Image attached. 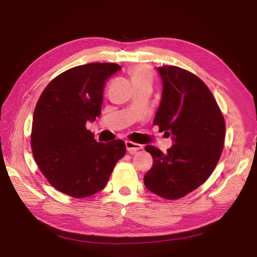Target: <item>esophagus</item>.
I'll return each mask as SVG.
<instances>
[{"instance_id": "obj_1", "label": "esophagus", "mask_w": 257, "mask_h": 257, "mask_svg": "<svg viewBox=\"0 0 257 257\" xmlns=\"http://www.w3.org/2000/svg\"><path fill=\"white\" fill-rule=\"evenodd\" d=\"M125 148H127V151L130 154H133L134 155V154H136L138 151L143 149V145L133 143V142H125Z\"/></svg>"}]
</instances>
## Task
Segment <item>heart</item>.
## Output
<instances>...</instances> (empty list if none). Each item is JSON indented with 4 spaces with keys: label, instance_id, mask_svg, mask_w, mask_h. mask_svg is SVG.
I'll list each match as a JSON object with an SVG mask.
<instances>
[{
    "label": "heart",
    "instance_id": "obj_1",
    "mask_svg": "<svg viewBox=\"0 0 257 257\" xmlns=\"http://www.w3.org/2000/svg\"><path fill=\"white\" fill-rule=\"evenodd\" d=\"M133 83H143V82H152L151 71L145 66H136L130 72Z\"/></svg>",
    "mask_w": 257,
    "mask_h": 257
}]
</instances>
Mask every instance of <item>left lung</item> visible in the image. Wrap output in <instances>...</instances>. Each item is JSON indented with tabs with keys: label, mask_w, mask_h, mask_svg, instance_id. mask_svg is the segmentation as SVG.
Masks as SVG:
<instances>
[{
	"label": "left lung",
	"mask_w": 257,
	"mask_h": 257,
	"mask_svg": "<svg viewBox=\"0 0 257 257\" xmlns=\"http://www.w3.org/2000/svg\"><path fill=\"white\" fill-rule=\"evenodd\" d=\"M157 72L163 90L154 124L171 135L173 146L165 154L145 147L154 164L144 183L154 194L175 200L211 175L222 153L225 120L212 93L194 74L170 65L157 67Z\"/></svg>",
	"instance_id": "1"
}]
</instances>
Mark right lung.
<instances>
[{
	"mask_svg": "<svg viewBox=\"0 0 257 257\" xmlns=\"http://www.w3.org/2000/svg\"><path fill=\"white\" fill-rule=\"evenodd\" d=\"M121 67L91 63L73 67L51 81L37 102L31 148L49 183L74 198H86L104 188L125 154L122 141L97 143L87 130L101 114L106 78Z\"/></svg>",
	"mask_w": 257,
	"mask_h": 257,
	"instance_id": "right-lung-1",
	"label": "right lung"
}]
</instances>
